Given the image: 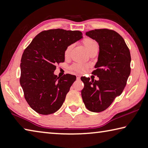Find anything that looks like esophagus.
Listing matches in <instances>:
<instances>
[{
	"label": "esophagus",
	"instance_id": "obj_1",
	"mask_svg": "<svg viewBox=\"0 0 148 148\" xmlns=\"http://www.w3.org/2000/svg\"><path fill=\"white\" fill-rule=\"evenodd\" d=\"M80 79V75H77V80H79Z\"/></svg>",
	"mask_w": 148,
	"mask_h": 148
}]
</instances>
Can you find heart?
<instances>
[{"mask_svg":"<svg viewBox=\"0 0 148 148\" xmlns=\"http://www.w3.org/2000/svg\"><path fill=\"white\" fill-rule=\"evenodd\" d=\"M82 43L84 44V46H85L86 49L88 50V51L89 53L93 49H99L98 43H97L95 40L92 39L91 38L86 37L85 38H84L82 40ZM71 48H72L71 45L68 46L67 47V48L66 49L65 52H64L66 57L68 56L69 55V52H70L71 49ZM88 68V65L84 63L75 64H73L71 66V69H73V70L77 72H79V73H83V72H84L87 70Z\"/></svg>","mask_w":148,"mask_h":148,"instance_id":"b5f03b06","label":"heart"}]
</instances>
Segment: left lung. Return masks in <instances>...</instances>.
I'll return each instance as SVG.
<instances>
[{
	"mask_svg": "<svg viewBox=\"0 0 148 148\" xmlns=\"http://www.w3.org/2000/svg\"><path fill=\"white\" fill-rule=\"evenodd\" d=\"M86 35L99 44L98 60L92 74L99 80L81 77V91L85 106L92 112H101L110 106L123 91L131 72V55L126 42L113 30H91Z\"/></svg>",
	"mask_w": 148,
	"mask_h": 148,
	"instance_id": "left-lung-1",
	"label": "left lung"
}]
</instances>
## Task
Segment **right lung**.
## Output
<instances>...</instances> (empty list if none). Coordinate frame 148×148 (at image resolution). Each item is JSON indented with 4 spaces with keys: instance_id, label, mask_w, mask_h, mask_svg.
<instances>
[{
    "instance_id": "right-lung-1",
    "label": "right lung",
    "mask_w": 148,
    "mask_h": 148,
    "mask_svg": "<svg viewBox=\"0 0 148 148\" xmlns=\"http://www.w3.org/2000/svg\"><path fill=\"white\" fill-rule=\"evenodd\" d=\"M82 37L80 31H43L24 50L20 84L25 99L36 112L49 115L62 106L76 77L66 74L57 77L54 74L55 65L64 62L67 47Z\"/></svg>"
}]
</instances>
